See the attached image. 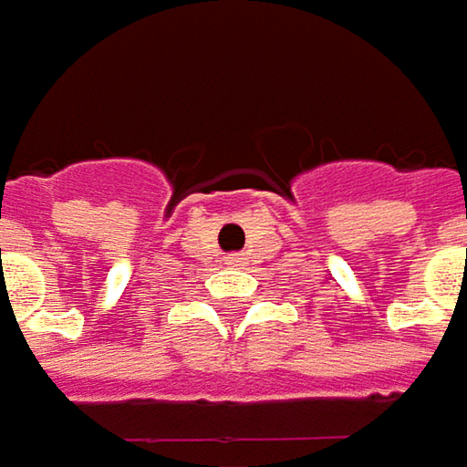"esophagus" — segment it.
Instances as JSON below:
<instances>
[{
  "instance_id": "obj_1",
  "label": "esophagus",
  "mask_w": 467,
  "mask_h": 467,
  "mask_svg": "<svg viewBox=\"0 0 467 467\" xmlns=\"http://www.w3.org/2000/svg\"><path fill=\"white\" fill-rule=\"evenodd\" d=\"M239 263H242V257H239V254H231V257H228V265H239Z\"/></svg>"
}]
</instances>
